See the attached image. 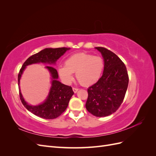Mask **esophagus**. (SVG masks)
I'll list each match as a JSON object with an SVG mask.
<instances>
[{
	"label": "esophagus",
	"instance_id": "esophagus-1",
	"mask_svg": "<svg viewBox=\"0 0 156 156\" xmlns=\"http://www.w3.org/2000/svg\"><path fill=\"white\" fill-rule=\"evenodd\" d=\"M78 88H73V92L74 93H76L77 91H78Z\"/></svg>",
	"mask_w": 156,
	"mask_h": 156
}]
</instances>
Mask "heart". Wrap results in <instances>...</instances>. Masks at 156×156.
Masks as SVG:
<instances>
[{"label":"heart","mask_w":156,"mask_h":156,"mask_svg":"<svg viewBox=\"0 0 156 156\" xmlns=\"http://www.w3.org/2000/svg\"><path fill=\"white\" fill-rule=\"evenodd\" d=\"M104 69V62L100 56H93L86 53H75L65 60L64 66L58 68L60 78L69 83L73 75L83 86H90L100 79Z\"/></svg>","instance_id":"heart-1"}]
</instances>
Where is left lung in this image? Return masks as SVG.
<instances>
[{
  "label": "left lung",
  "mask_w": 156,
  "mask_h": 156,
  "mask_svg": "<svg viewBox=\"0 0 156 156\" xmlns=\"http://www.w3.org/2000/svg\"><path fill=\"white\" fill-rule=\"evenodd\" d=\"M104 60V69L98 81L88 88L87 111L94 116L104 117L114 113L123 102L129 77L124 62L106 48H95Z\"/></svg>",
  "instance_id": "1"
}]
</instances>
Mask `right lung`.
<instances>
[{"mask_svg":"<svg viewBox=\"0 0 156 156\" xmlns=\"http://www.w3.org/2000/svg\"><path fill=\"white\" fill-rule=\"evenodd\" d=\"M70 48H45L39 53L32 55L23 64L18 74V85L20 86L22 74L27 66L33 64L44 63L49 65L55 64L57 60ZM51 76V87L45 100L37 105L28 104L23 98L20 88V96L23 105L33 114L45 119H55L65 111L71 98L73 95L72 88L65 85L58 81V75L56 69L51 66H46Z\"/></svg>","mask_w":156,"mask_h":156,"instance_id":"1","label":"right lung"}]
</instances>
